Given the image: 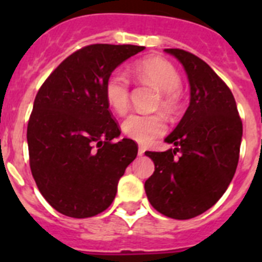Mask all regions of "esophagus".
Instances as JSON below:
<instances>
[{"label": "esophagus", "instance_id": "obj_1", "mask_svg": "<svg viewBox=\"0 0 262 262\" xmlns=\"http://www.w3.org/2000/svg\"><path fill=\"white\" fill-rule=\"evenodd\" d=\"M144 152H145V148L143 147V145H139V149H138L139 156H143V155H144Z\"/></svg>", "mask_w": 262, "mask_h": 262}]
</instances>
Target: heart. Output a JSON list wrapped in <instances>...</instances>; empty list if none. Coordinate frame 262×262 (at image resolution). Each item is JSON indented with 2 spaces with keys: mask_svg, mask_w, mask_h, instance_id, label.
<instances>
[{
  "mask_svg": "<svg viewBox=\"0 0 262 262\" xmlns=\"http://www.w3.org/2000/svg\"><path fill=\"white\" fill-rule=\"evenodd\" d=\"M134 75L161 92L160 106L165 113L174 114L178 110L181 103V76L172 62L163 57H148L136 62ZM105 98L117 114L126 113L129 103V82L123 72L115 71L108 76L105 82ZM122 129L127 138L145 144L164 135L166 124L160 115L131 114L122 123Z\"/></svg>",
  "mask_w": 262,
  "mask_h": 262,
  "instance_id": "obj_1",
  "label": "heart"
}]
</instances>
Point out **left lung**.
I'll list each match as a JSON object with an SVG mask.
<instances>
[{"label":"left lung","instance_id":"left-lung-1","mask_svg":"<svg viewBox=\"0 0 262 262\" xmlns=\"http://www.w3.org/2000/svg\"><path fill=\"white\" fill-rule=\"evenodd\" d=\"M164 51L184 67L190 103L165 138L174 148L145 152L155 172L144 189L154 209L182 221L209 210L227 190L239 163L243 123L230 88L209 64L187 51Z\"/></svg>","mask_w":262,"mask_h":262}]
</instances>
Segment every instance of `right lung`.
Masks as SVG:
<instances>
[{
  "label": "right lung",
  "mask_w": 262,
  "mask_h": 262,
  "mask_svg": "<svg viewBox=\"0 0 262 262\" xmlns=\"http://www.w3.org/2000/svg\"><path fill=\"white\" fill-rule=\"evenodd\" d=\"M140 46L92 45L72 53L41 85L27 126L30 168L46 201L60 214L105 211L119 178L138 155L120 135L105 98V82Z\"/></svg>",
  "instance_id": "add662e5"
}]
</instances>
